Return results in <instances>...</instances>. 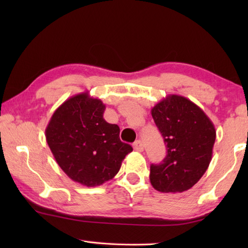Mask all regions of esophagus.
Wrapping results in <instances>:
<instances>
[{
    "label": "esophagus",
    "instance_id": "obj_1",
    "mask_svg": "<svg viewBox=\"0 0 248 248\" xmlns=\"http://www.w3.org/2000/svg\"><path fill=\"white\" fill-rule=\"evenodd\" d=\"M133 149L136 150V151H138V152H142V151L144 150V145H143V143H142V141L138 140V141L134 142V143H133Z\"/></svg>",
    "mask_w": 248,
    "mask_h": 248
}]
</instances>
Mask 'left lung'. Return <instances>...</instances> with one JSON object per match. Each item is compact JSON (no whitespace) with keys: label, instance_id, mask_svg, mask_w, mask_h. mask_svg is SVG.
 Here are the masks:
<instances>
[{"label":"left lung","instance_id":"left-lung-1","mask_svg":"<svg viewBox=\"0 0 248 248\" xmlns=\"http://www.w3.org/2000/svg\"><path fill=\"white\" fill-rule=\"evenodd\" d=\"M167 148L165 158L150 167V182L161 192H183L208 170L216 142L215 124L190 99L169 95L151 109Z\"/></svg>","mask_w":248,"mask_h":248}]
</instances>
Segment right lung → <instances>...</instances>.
<instances>
[{
    "label": "right lung",
    "instance_id": "add662e5",
    "mask_svg": "<svg viewBox=\"0 0 248 248\" xmlns=\"http://www.w3.org/2000/svg\"><path fill=\"white\" fill-rule=\"evenodd\" d=\"M106 106L89 92L59 106L46 128V140L58 165L75 183L95 187L112 179L131 145L119 139L117 124L104 119Z\"/></svg>",
    "mask_w": 248,
    "mask_h": 248
}]
</instances>
